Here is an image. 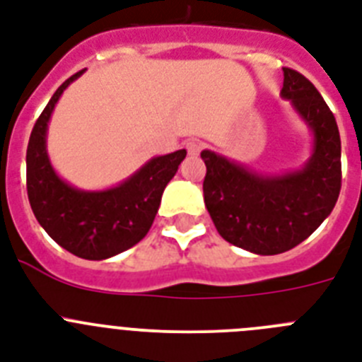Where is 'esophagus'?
Wrapping results in <instances>:
<instances>
[{
  "label": "esophagus",
  "instance_id": "esophagus-1",
  "mask_svg": "<svg viewBox=\"0 0 362 362\" xmlns=\"http://www.w3.org/2000/svg\"><path fill=\"white\" fill-rule=\"evenodd\" d=\"M186 148H187V153L191 154V156H197V154L202 151V144H200L199 139H189L186 144Z\"/></svg>",
  "mask_w": 362,
  "mask_h": 362
}]
</instances>
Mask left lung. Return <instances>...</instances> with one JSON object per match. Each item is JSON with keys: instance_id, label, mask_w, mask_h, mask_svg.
<instances>
[{"instance_id": "8db88e82", "label": "left lung", "mask_w": 362, "mask_h": 362, "mask_svg": "<svg viewBox=\"0 0 362 362\" xmlns=\"http://www.w3.org/2000/svg\"><path fill=\"white\" fill-rule=\"evenodd\" d=\"M281 97L313 132V154L302 169L267 176L211 151L200 153L206 163L204 202L217 232L259 256L281 254L305 241L341 193V136L333 112L296 69L284 68Z\"/></svg>"}]
</instances>
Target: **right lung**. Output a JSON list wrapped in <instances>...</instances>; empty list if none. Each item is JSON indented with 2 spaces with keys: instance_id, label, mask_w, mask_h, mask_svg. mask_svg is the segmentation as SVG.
<instances>
[{
  "instance_id": "right-lung-1",
  "label": "right lung",
  "mask_w": 362,
  "mask_h": 362,
  "mask_svg": "<svg viewBox=\"0 0 362 362\" xmlns=\"http://www.w3.org/2000/svg\"><path fill=\"white\" fill-rule=\"evenodd\" d=\"M78 71L53 93L33 127L27 145V195L33 214L49 238L83 259H106L129 250L147 235L165 186L186 158V148L148 160L139 171L105 191L69 186L47 156L45 134L53 108Z\"/></svg>"
}]
</instances>
